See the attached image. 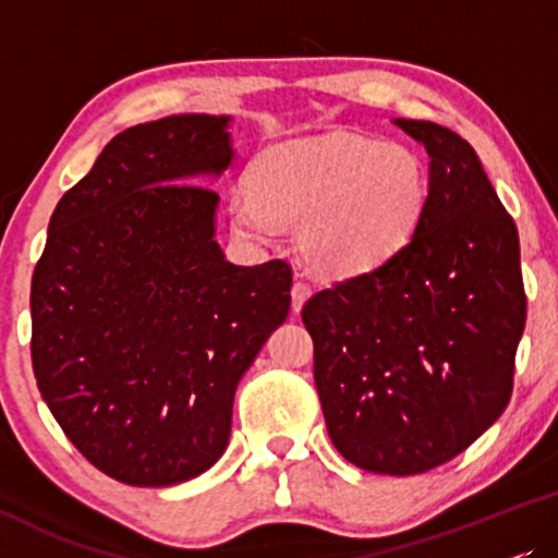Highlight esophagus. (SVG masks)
Listing matches in <instances>:
<instances>
[{
  "label": "esophagus",
  "instance_id": "1",
  "mask_svg": "<svg viewBox=\"0 0 558 558\" xmlns=\"http://www.w3.org/2000/svg\"><path fill=\"white\" fill-rule=\"evenodd\" d=\"M311 293H313V290H311L308 282H305V280H295L293 288H290V295H293V308L301 311V305H303L305 301H308Z\"/></svg>",
  "mask_w": 558,
  "mask_h": 558
}]
</instances>
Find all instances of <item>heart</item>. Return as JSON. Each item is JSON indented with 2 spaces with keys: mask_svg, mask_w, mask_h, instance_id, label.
I'll list each match as a JSON object with an SVG mask.
<instances>
[{
  "mask_svg": "<svg viewBox=\"0 0 558 558\" xmlns=\"http://www.w3.org/2000/svg\"><path fill=\"white\" fill-rule=\"evenodd\" d=\"M429 207V167L414 146L368 136L286 141L263 151L232 219L250 238L295 225L303 260L320 276L381 268L417 234Z\"/></svg>",
  "mask_w": 558,
  "mask_h": 558,
  "instance_id": "b5f03b06",
  "label": "heart"
}]
</instances>
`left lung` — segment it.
Here are the masks:
<instances>
[{
  "label": "left lung",
  "mask_w": 558,
  "mask_h": 558,
  "mask_svg": "<svg viewBox=\"0 0 558 558\" xmlns=\"http://www.w3.org/2000/svg\"><path fill=\"white\" fill-rule=\"evenodd\" d=\"M429 154V207L402 253L303 305L328 437L366 473L420 475L458 458L513 391L525 326L521 247L473 146L397 121Z\"/></svg>",
  "instance_id": "left-lung-1"
}]
</instances>
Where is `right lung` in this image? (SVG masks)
<instances>
[{"instance_id": "obj_1", "label": "right lung", "mask_w": 558, "mask_h": 558, "mask_svg": "<svg viewBox=\"0 0 558 558\" xmlns=\"http://www.w3.org/2000/svg\"><path fill=\"white\" fill-rule=\"evenodd\" d=\"M225 116L108 141L62 194L35 265L33 368L62 433L113 481L163 488L222 458L234 389L288 318L293 268H242L215 240Z\"/></svg>"}]
</instances>
